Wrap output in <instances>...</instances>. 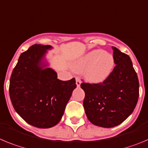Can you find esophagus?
Here are the masks:
<instances>
[{
	"label": "esophagus",
	"mask_w": 148,
	"mask_h": 148,
	"mask_svg": "<svg viewBox=\"0 0 148 148\" xmlns=\"http://www.w3.org/2000/svg\"><path fill=\"white\" fill-rule=\"evenodd\" d=\"M76 84H77V87H79V86H80L81 81L80 79H79V77H76Z\"/></svg>",
	"instance_id": "1"
}]
</instances>
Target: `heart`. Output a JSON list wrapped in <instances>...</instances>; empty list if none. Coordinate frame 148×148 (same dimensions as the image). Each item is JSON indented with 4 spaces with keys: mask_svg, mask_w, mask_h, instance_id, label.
<instances>
[{
    "mask_svg": "<svg viewBox=\"0 0 148 148\" xmlns=\"http://www.w3.org/2000/svg\"><path fill=\"white\" fill-rule=\"evenodd\" d=\"M114 58L110 53L101 49L90 51L74 65L78 72L84 71V76L88 82L99 83L106 80L112 72Z\"/></svg>",
    "mask_w": 148,
    "mask_h": 148,
    "instance_id": "1",
    "label": "heart"
}]
</instances>
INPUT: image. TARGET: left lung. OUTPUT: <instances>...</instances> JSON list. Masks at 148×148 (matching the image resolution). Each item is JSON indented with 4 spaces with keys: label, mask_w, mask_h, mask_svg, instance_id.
I'll list each match as a JSON object with an SVG mask.
<instances>
[{
    "label": "left lung",
    "mask_w": 148,
    "mask_h": 148,
    "mask_svg": "<svg viewBox=\"0 0 148 148\" xmlns=\"http://www.w3.org/2000/svg\"><path fill=\"white\" fill-rule=\"evenodd\" d=\"M116 64L102 82H82L83 106L88 119L97 126L113 127L132 114L139 98V83L132 61L127 54L112 47Z\"/></svg>",
    "instance_id": "obj_1"
}]
</instances>
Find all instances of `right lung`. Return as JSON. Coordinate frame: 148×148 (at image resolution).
<instances>
[{"label": "right lung", "mask_w": 148, "mask_h": 148, "mask_svg": "<svg viewBox=\"0 0 148 148\" xmlns=\"http://www.w3.org/2000/svg\"><path fill=\"white\" fill-rule=\"evenodd\" d=\"M51 46L35 44L20 56L9 82L14 110L28 124L39 128L54 127L60 121L77 87L74 78L62 81L45 61Z\"/></svg>", "instance_id": "1"}]
</instances>
